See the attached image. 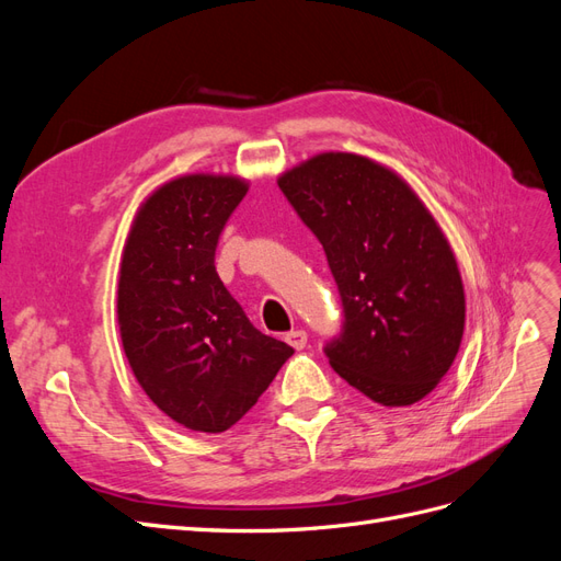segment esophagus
<instances>
[{
	"mask_svg": "<svg viewBox=\"0 0 561 561\" xmlns=\"http://www.w3.org/2000/svg\"><path fill=\"white\" fill-rule=\"evenodd\" d=\"M285 342L290 344L293 348L301 351L304 346H307V332H304V330H293V332H287V334H285Z\"/></svg>",
	"mask_w": 561,
	"mask_h": 561,
	"instance_id": "obj_1",
	"label": "esophagus"
}]
</instances>
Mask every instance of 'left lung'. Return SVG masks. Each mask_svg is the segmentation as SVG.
<instances>
[{
  "instance_id": "obj_1",
  "label": "left lung",
  "mask_w": 561,
  "mask_h": 561,
  "mask_svg": "<svg viewBox=\"0 0 561 561\" xmlns=\"http://www.w3.org/2000/svg\"><path fill=\"white\" fill-rule=\"evenodd\" d=\"M278 186L328 254L344 330L325 346L342 379L383 407L426 398L466 328L461 271L447 236L396 171L322 151Z\"/></svg>"
}]
</instances>
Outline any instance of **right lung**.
<instances>
[{"mask_svg": "<svg viewBox=\"0 0 561 561\" xmlns=\"http://www.w3.org/2000/svg\"><path fill=\"white\" fill-rule=\"evenodd\" d=\"M248 180L194 173L161 184L135 213L116 316L147 398L196 433L231 428L293 346L262 334L215 271V248Z\"/></svg>", "mask_w": 561, "mask_h": 561, "instance_id": "add662e5", "label": "right lung"}]
</instances>
